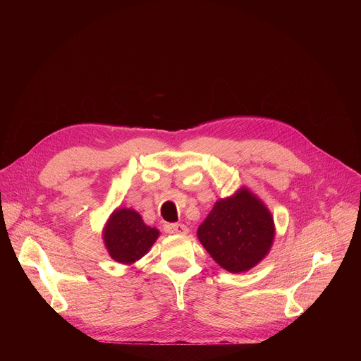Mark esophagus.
Wrapping results in <instances>:
<instances>
[{
    "label": "esophagus",
    "mask_w": 361,
    "mask_h": 361,
    "mask_svg": "<svg viewBox=\"0 0 361 361\" xmlns=\"http://www.w3.org/2000/svg\"><path fill=\"white\" fill-rule=\"evenodd\" d=\"M164 230H166L167 233H171V234H187V233H188L187 226H184V224H178V223L166 224Z\"/></svg>",
    "instance_id": "34e87169"
}]
</instances>
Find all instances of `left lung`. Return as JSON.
Returning a JSON list of instances; mask_svg holds the SVG:
<instances>
[{"instance_id":"1","label":"left lung","mask_w":361,"mask_h":361,"mask_svg":"<svg viewBox=\"0 0 361 361\" xmlns=\"http://www.w3.org/2000/svg\"><path fill=\"white\" fill-rule=\"evenodd\" d=\"M200 243L223 269L247 271L262 262L274 238V221L266 205L247 190L216 202L198 227Z\"/></svg>"}]
</instances>
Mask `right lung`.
<instances>
[{"label":"right lung","mask_w":361,"mask_h":361,"mask_svg":"<svg viewBox=\"0 0 361 361\" xmlns=\"http://www.w3.org/2000/svg\"><path fill=\"white\" fill-rule=\"evenodd\" d=\"M159 237V230L144 224L141 216L130 209L114 212L104 230V243L113 259L131 264L149 250Z\"/></svg>","instance_id":"obj_1"}]
</instances>
